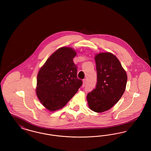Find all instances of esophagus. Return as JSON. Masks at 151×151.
<instances>
[{
    "instance_id": "obj_1",
    "label": "esophagus",
    "mask_w": 151,
    "mask_h": 151,
    "mask_svg": "<svg viewBox=\"0 0 151 151\" xmlns=\"http://www.w3.org/2000/svg\"><path fill=\"white\" fill-rule=\"evenodd\" d=\"M86 79H84V80H83V86H86Z\"/></svg>"
}]
</instances>
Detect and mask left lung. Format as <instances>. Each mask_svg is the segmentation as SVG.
<instances>
[{
	"label": "left lung",
	"instance_id": "1",
	"mask_svg": "<svg viewBox=\"0 0 151 151\" xmlns=\"http://www.w3.org/2000/svg\"><path fill=\"white\" fill-rule=\"evenodd\" d=\"M97 81L96 88L87 94L91 110L102 113L109 110L120 100L126 89L127 73L118 59L111 52L95 56Z\"/></svg>",
	"mask_w": 151,
	"mask_h": 151
}]
</instances>
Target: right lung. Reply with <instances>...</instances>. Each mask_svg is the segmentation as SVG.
Returning a JSON list of instances; mask_svg holds the SVG:
<instances>
[{
	"label": "right lung",
	"mask_w": 151,
	"mask_h": 151,
	"mask_svg": "<svg viewBox=\"0 0 151 151\" xmlns=\"http://www.w3.org/2000/svg\"><path fill=\"white\" fill-rule=\"evenodd\" d=\"M76 55V52L71 47H60L38 71L36 94L51 111L63 108L82 85L83 81L77 77V66L73 62Z\"/></svg>",
	"instance_id": "obj_1"
}]
</instances>
